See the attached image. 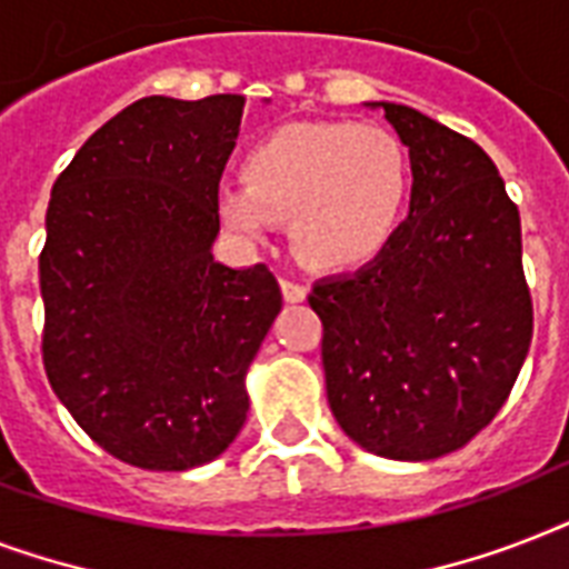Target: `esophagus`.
<instances>
[{
    "label": "esophagus",
    "mask_w": 569,
    "mask_h": 569,
    "mask_svg": "<svg viewBox=\"0 0 569 569\" xmlns=\"http://www.w3.org/2000/svg\"><path fill=\"white\" fill-rule=\"evenodd\" d=\"M280 289H283L286 303H301L307 301V286L295 283V280H280Z\"/></svg>",
    "instance_id": "34e87169"
}]
</instances>
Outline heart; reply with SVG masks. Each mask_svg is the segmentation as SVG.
Instances as JSON below:
<instances>
[{"instance_id":"b5f03b06","label":"heart","mask_w":569,"mask_h":569,"mask_svg":"<svg viewBox=\"0 0 569 569\" xmlns=\"http://www.w3.org/2000/svg\"><path fill=\"white\" fill-rule=\"evenodd\" d=\"M410 200V159L392 132L346 120L286 123L244 156V186L221 182L214 206L241 241H266L289 218L303 262L346 271L372 262Z\"/></svg>"}]
</instances>
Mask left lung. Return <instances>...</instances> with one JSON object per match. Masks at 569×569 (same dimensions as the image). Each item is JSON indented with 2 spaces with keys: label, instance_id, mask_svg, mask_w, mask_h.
I'll return each instance as SVG.
<instances>
[{
  "label": "left lung",
  "instance_id": "obj_1",
  "mask_svg": "<svg viewBox=\"0 0 569 569\" xmlns=\"http://www.w3.org/2000/svg\"><path fill=\"white\" fill-rule=\"evenodd\" d=\"M383 111L410 156V214L372 262L312 286L328 405L360 449L433 460L467 446L531 346L520 212L490 156L422 111Z\"/></svg>",
  "mask_w": 569,
  "mask_h": 569
}]
</instances>
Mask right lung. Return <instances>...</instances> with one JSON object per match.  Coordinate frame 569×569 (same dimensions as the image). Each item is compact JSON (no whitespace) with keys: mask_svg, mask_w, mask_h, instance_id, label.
Listing matches in <instances>:
<instances>
[{"mask_svg":"<svg viewBox=\"0 0 569 569\" xmlns=\"http://www.w3.org/2000/svg\"><path fill=\"white\" fill-rule=\"evenodd\" d=\"M244 97H144L52 186L40 298L58 401L123 463L182 472L248 419V369L283 307L266 266L212 257Z\"/></svg>","mask_w":569,"mask_h":569,"instance_id":"1","label":"right lung"}]
</instances>
